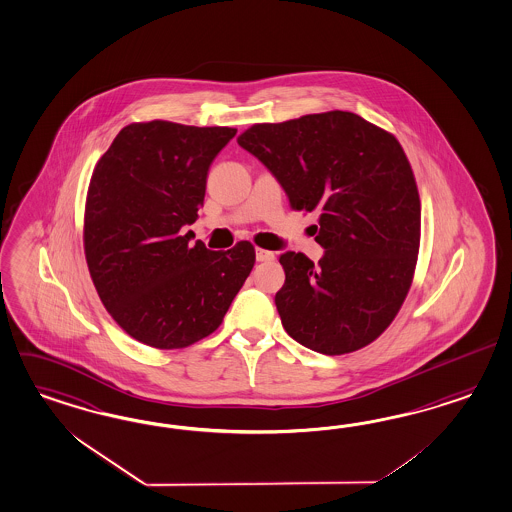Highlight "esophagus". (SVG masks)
Listing matches in <instances>:
<instances>
[{"label": "esophagus", "instance_id": "1", "mask_svg": "<svg viewBox=\"0 0 512 512\" xmlns=\"http://www.w3.org/2000/svg\"><path fill=\"white\" fill-rule=\"evenodd\" d=\"M256 260L258 262H273L275 254L271 250L258 249L256 250Z\"/></svg>", "mask_w": 512, "mask_h": 512}]
</instances>
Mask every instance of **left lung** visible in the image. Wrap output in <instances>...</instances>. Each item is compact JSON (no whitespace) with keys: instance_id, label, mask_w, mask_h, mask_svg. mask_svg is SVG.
<instances>
[{"instance_id":"1","label":"left lung","mask_w":512,"mask_h":512,"mask_svg":"<svg viewBox=\"0 0 512 512\" xmlns=\"http://www.w3.org/2000/svg\"><path fill=\"white\" fill-rule=\"evenodd\" d=\"M237 144L277 177L293 211L320 215L322 260L292 250L278 260L286 282L275 305L286 333L323 355L365 348L402 307L421 243L419 190L400 142L333 110L256 123Z\"/></svg>"}]
</instances>
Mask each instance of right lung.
Listing matches in <instances>:
<instances>
[{
    "label": "right lung",
    "mask_w": 512,
    "mask_h": 512,
    "mask_svg": "<svg viewBox=\"0 0 512 512\" xmlns=\"http://www.w3.org/2000/svg\"><path fill=\"white\" fill-rule=\"evenodd\" d=\"M235 132L131 123L95 164L84 211L89 275L117 325L151 348H187L217 331L256 262L249 241L209 250L183 230Z\"/></svg>",
    "instance_id": "add662e5"
}]
</instances>
